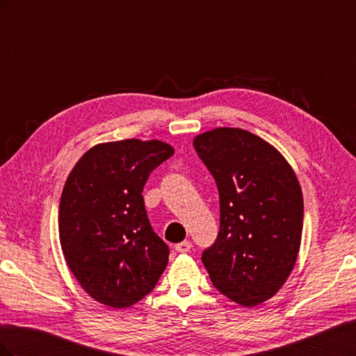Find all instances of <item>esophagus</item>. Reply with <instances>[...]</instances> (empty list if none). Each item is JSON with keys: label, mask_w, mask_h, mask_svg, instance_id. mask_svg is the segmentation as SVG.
Masks as SVG:
<instances>
[{"label": "esophagus", "mask_w": 356, "mask_h": 356, "mask_svg": "<svg viewBox=\"0 0 356 356\" xmlns=\"http://www.w3.org/2000/svg\"><path fill=\"white\" fill-rule=\"evenodd\" d=\"M191 250V242L190 241H184L179 242L175 245V251L177 252H188Z\"/></svg>", "instance_id": "esophagus-1"}]
</instances>
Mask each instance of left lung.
Returning <instances> with one entry per match:
<instances>
[{
	"mask_svg": "<svg viewBox=\"0 0 356 356\" xmlns=\"http://www.w3.org/2000/svg\"><path fill=\"white\" fill-rule=\"evenodd\" d=\"M193 145L220 195V232L202 263L221 294L245 307L260 305L297 260L303 230L297 177L276 148L242 129H213Z\"/></svg>",
	"mask_w": 356,
	"mask_h": 356,
	"instance_id": "obj_1",
	"label": "left lung"
}]
</instances>
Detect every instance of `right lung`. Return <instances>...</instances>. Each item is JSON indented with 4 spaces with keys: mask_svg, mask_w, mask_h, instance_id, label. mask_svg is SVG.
<instances>
[{
    "mask_svg": "<svg viewBox=\"0 0 356 356\" xmlns=\"http://www.w3.org/2000/svg\"><path fill=\"white\" fill-rule=\"evenodd\" d=\"M174 148L139 139L99 144L74 166L59 203V238L72 275L90 297L115 309L148 296L169 246L148 221L143 190Z\"/></svg>",
    "mask_w": 356,
    "mask_h": 356,
    "instance_id": "add662e5",
    "label": "right lung"
}]
</instances>
